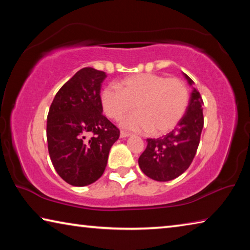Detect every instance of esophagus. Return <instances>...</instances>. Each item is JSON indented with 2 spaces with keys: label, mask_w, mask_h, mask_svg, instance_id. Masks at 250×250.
<instances>
[{
  "label": "esophagus",
  "mask_w": 250,
  "mask_h": 250,
  "mask_svg": "<svg viewBox=\"0 0 250 250\" xmlns=\"http://www.w3.org/2000/svg\"><path fill=\"white\" fill-rule=\"evenodd\" d=\"M130 135H131V133L126 132V131H121V132H120L121 138H126V137H130Z\"/></svg>",
  "instance_id": "1"
}]
</instances>
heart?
Masks as SVG:
<instances>
[{"mask_svg":"<svg viewBox=\"0 0 250 250\" xmlns=\"http://www.w3.org/2000/svg\"><path fill=\"white\" fill-rule=\"evenodd\" d=\"M101 105L105 115L120 120L128 130L166 133L179 124L188 109L189 95L179 78L156 74H139L122 79L118 87L108 86L101 92Z\"/></svg>","mask_w":250,"mask_h":250,"instance_id":"b5f03b06","label":"heart"}]
</instances>
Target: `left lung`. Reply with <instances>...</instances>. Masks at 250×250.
Masks as SVG:
<instances>
[{
    "mask_svg": "<svg viewBox=\"0 0 250 250\" xmlns=\"http://www.w3.org/2000/svg\"><path fill=\"white\" fill-rule=\"evenodd\" d=\"M188 83L193 80L184 74ZM203 99L193 87L183 118L170 133L158 139H146L147 146L139 158V167L152 180L167 182L176 179L191 166L196 154L203 125Z\"/></svg>",
    "mask_w": 250,
    "mask_h": 250,
    "instance_id": "1",
    "label": "left lung"
}]
</instances>
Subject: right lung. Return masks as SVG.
Instances as JSON below:
<instances>
[{"instance_id": "1", "label": "right lung", "mask_w": 250, "mask_h": 250, "mask_svg": "<svg viewBox=\"0 0 250 250\" xmlns=\"http://www.w3.org/2000/svg\"><path fill=\"white\" fill-rule=\"evenodd\" d=\"M104 71L78 70L55 96L47 116L50 160L58 175L73 186L94 183L104 174L109 151L120 131L103 115Z\"/></svg>"}]
</instances>
